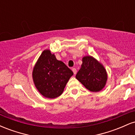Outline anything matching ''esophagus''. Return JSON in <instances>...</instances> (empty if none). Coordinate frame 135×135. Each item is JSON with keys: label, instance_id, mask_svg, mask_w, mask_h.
<instances>
[{"label": "esophagus", "instance_id": "obj_1", "mask_svg": "<svg viewBox=\"0 0 135 135\" xmlns=\"http://www.w3.org/2000/svg\"><path fill=\"white\" fill-rule=\"evenodd\" d=\"M72 71H73V72H74V74H76V73H77V70H76V69H75V68H73V69H72Z\"/></svg>", "mask_w": 135, "mask_h": 135}]
</instances>
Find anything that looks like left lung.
I'll use <instances>...</instances> for the list:
<instances>
[{
	"instance_id": "1",
	"label": "left lung",
	"mask_w": 135,
	"mask_h": 135,
	"mask_svg": "<svg viewBox=\"0 0 135 135\" xmlns=\"http://www.w3.org/2000/svg\"><path fill=\"white\" fill-rule=\"evenodd\" d=\"M75 77L88 90L98 92L106 84L107 74L101 63L93 57L87 56L83 58L81 68Z\"/></svg>"
}]
</instances>
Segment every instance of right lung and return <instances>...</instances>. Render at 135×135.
Returning a JSON list of instances; mask_svg holds the SVG:
<instances>
[{
  "label": "right lung",
  "mask_w": 135,
  "mask_h": 135,
  "mask_svg": "<svg viewBox=\"0 0 135 135\" xmlns=\"http://www.w3.org/2000/svg\"><path fill=\"white\" fill-rule=\"evenodd\" d=\"M74 73L64 63L56 58L50 50L42 52L34 66L32 77L35 86L42 95L55 98L62 94Z\"/></svg>",
  "instance_id": "1"
}]
</instances>
